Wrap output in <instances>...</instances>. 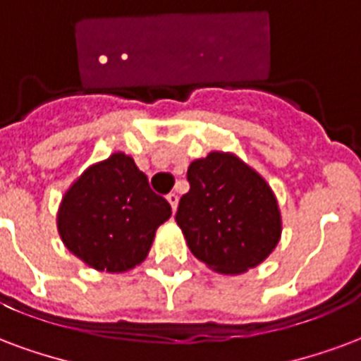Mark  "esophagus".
Wrapping results in <instances>:
<instances>
[{"label":"esophagus","mask_w":361,"mask_h":361,"mask_svg":"<svg viewBox=\"0 0 361 361\" xmlns=\"http://www.w3.org/2000/svg\"><path fill=\"white\" fill-rule=\"evenodd\" d=\"M166 199H168V202H170V207H172V210L173 212H176V208H178V193H168L166 195Z\"/></svg>","instance_id":"34e87169"}]
</instances>
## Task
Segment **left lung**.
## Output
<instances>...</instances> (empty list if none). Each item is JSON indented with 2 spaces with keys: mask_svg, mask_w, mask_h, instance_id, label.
Returning a JSON list of instances; mask_svg holds the SVG:
<instances>
[{
  "mask_svg": "<svg viewBox=\"0 0 361 361\" xmlns=\"http://www.w3.org/2000/svg\"><path fill=\"white\" fill-rule=\"evenodd\" d=\"M188 181L176 221L191 252L229 276L264 262L281 237V216L268 183L235 154L218 151L193 160Z\"/></svg>",
  "mask_w": 361,
  "mask_h": 361,
  "instance_id": "1",
  "label": "left lung"
}]
</instances>
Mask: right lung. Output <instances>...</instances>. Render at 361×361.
Instances as JSON below:
<instances>
[{
    "mask_svg": "<svg viewBox=\"0 0 361 361\" xmlns=\"http://www.w3.org/2000/svg\"><path fill=\"white\" fill-rule=\"evenodd\" d=\"M172 216L133 159L114 153L85 170L61 202V239L87 266L126 271L145 260L154 231Z\"/></svg>",
    "mask_w": 361,
    "mask_h": 361,
    "instance_id": "obj_1",
    "label": "right lung"
}]
</instances>
